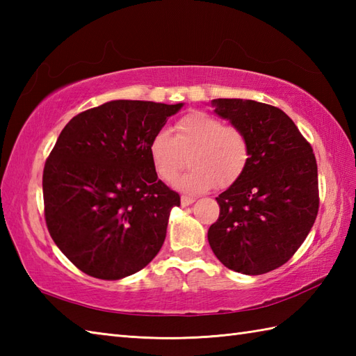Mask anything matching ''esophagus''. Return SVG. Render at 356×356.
Wrapping results in <instances>:
<instances>
[{"instance_id": "34e87169", "label": "esophagus", "mask_w": 356, "mask_h": 356, "mask_svg": "<svg viewBox=\"0 0 356 356\" xmlns=\"http://www.w3.org/2000/svg\"><path fill=\"white\" fill-rule=\"evenodd\" d=\"M194 202H195V199L191 197V195H182V197H180V203H182V207H190Z\"/></svg>"}]
</instances>
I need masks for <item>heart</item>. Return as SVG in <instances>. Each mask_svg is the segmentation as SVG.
Instances as JSON below:
<instances>
[{"instance_id":"obj_1","label":"heart","mask_w":356,"mask_h":356,"mask_svg":"<svg viewBox=\"0 0 356 356\" xmlns=\"http://www.w3.org/2000/svg\"><path fill=\"white\" fill-rule=\"evenodd\" d=\"M174 130V138L165 130L157 131L148 145L151 163L163 182H171L185 168L186 157L191 170L174 182L180 191L203 193L214 185L226 188L243 176L251 157L243 130L225 125L205 111L188 113Z\"/></svg>"}]
</instances>
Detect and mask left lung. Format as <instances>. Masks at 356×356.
<instances>
[{
  "label": "left lung",
  "mask_w": 356,
  "mask_h": 356,
  "mask_svg": "<svg viewBox=\"0 0 356 356\" xmlns=\"http://www.w3.org/2000/svg\"><path fill=\"white\" fill-rule=\"evenodd\" d=\"M214 113L243 130L251 157L236 184L216 197L218 220L208 241L226 268L261 275L301 246L318 214V170L312 147L277 107L251 99H214Z\"/></svg>",
  "instance_id": "obj_1"
}]
</instances>
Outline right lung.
<instances>
[{"label":"right lung","instance_id":"add662e5","mask_svg":"<svg viewBox=\"0 0 356 356\" xmlns=\"http://www.w3.org/2000/svg\"><path fill=\"white\" fill-rule=\"evenodd\" d=\"M184 104L118 99L74 116L42 174L45 223L86 274L120 280L143 269L180 205L151 163L148 145Z\"/></svg>","mask_w":356,"mask_h":356}]
</instances>
